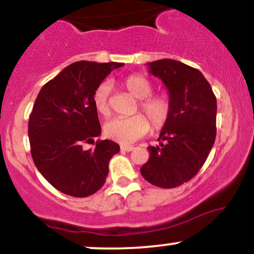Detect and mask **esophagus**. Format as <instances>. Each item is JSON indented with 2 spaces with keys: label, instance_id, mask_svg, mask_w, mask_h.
Returning <instances> with one entry per match:
<instances>
[{
  "label": "esophagus",
  "instance_id": "34e87169",
  "mask_svg": "<svg viewBox=\"0 0 254 254\" xmlns=\"http://www.w3.org/2000/svg\"><path fill=\"white\" fill-rule=\"evenodd\" d=\"M121 149L124 150V151H131V150H133V147H132V145L123 144V145H121Z\"/></svg>",
  "mask_w": 254,
  "mask_h": 254
}]
</instances>
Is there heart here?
<instances>
[{
    "label": "heart",
    "mask_w": 254,
    "mask_h": 254,
    "mask_svg": "<svg viewBox=\"0 0 254 254\" xmlns=\"http://www.w3.org/2000/svg\"><path fill=\"white\" fill-rule=\"evenodd\" d=\"M123 86L132 97L139 99V106L136 107V112L141 109L147 117L145 118L142 113H137L130 118H113L104 125V132L113 141L122 144H129L143 137L149 131V121L153 129H162L171 117L172 103L167 94L151 95L153 84L142 75H129L123 80ZM110 92V83L103 82L94 89L92 97L95 110L105 117H107L111 112L109 104Z\"/></svg>",
    "instance_id": "1"
}]
</instances>
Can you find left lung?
<instances>
[{"label":"left lung","mask_w":254,"mask_h":254,"mask_svg":"<svg viewBox=\"0 0 254 254\" xmlns=\"http://www.w3.org/2000/svg\"><path fill=\"white\" fill-rule=\"evenodd\" d=\"M148 66L167 87L172 113L160 144L148 147L150 156L141 174L153 185L173 189L196 176L210 153L216 138V97L196 68L174 60H159Z\"/></svg>","instance_id":"left-lung-1"}]
</instances>
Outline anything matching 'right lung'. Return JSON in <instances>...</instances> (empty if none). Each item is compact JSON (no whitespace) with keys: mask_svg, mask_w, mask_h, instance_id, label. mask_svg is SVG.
Instances as JSON below:
<instances>
[{"mask_svg":"<svg viewBox=\"0 0 254 254\" xmlns=\"http://www.w3.org/2000/svg\"><path fill=\"white\" fill-rule=\"evenodd\" d=\"M123 63L81 61L63 69L43 86L28 121V138L34 165L54 188L72 197H88L105 184L109 162L119 145L100 135L93 92Z\"/></svg>","mask_w":254,"mask_h":254,"instance_id":"obj_1","label":"right lung"}]
</instances>
